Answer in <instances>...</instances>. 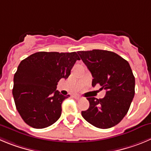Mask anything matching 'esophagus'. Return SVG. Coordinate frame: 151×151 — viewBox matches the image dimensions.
I'll list each match as a JSON object with an SVG mask.
<instances>
[{"label":"esophagus","mask_w":151,"mask_h":151,"mask_svg":"<svg viewBox=\"0 0 151 151\" xmlns=\"http://www.w3.org/2000/svg\"><path fill=\"white\" fill-rule=\"evenodd\" d=\"M73 98H75V99H77V100H79L81 98V97H80V95H74V96H73Z\"/></svg>","instance_id":"1"}]
</instances>
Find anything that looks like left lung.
<instances>
[{
	"label": "left lung",
	"instance_id": "left-lung-1",
	"mask_svg": "<svg viewBox=\"0 0 151 151\" xmlns=\"http://www.w3.org/2000/svg\"><path fill=\"white\" fill-rule=\"evenodd\" d=\"M93 77L92 85L106 90L102 99L87 98L89 107L83 118L101 129L118 124L127 113L135 95V77L129 63L112 51L92 50L77 52Z\"/></svg>",
	"mask_w": 151,
	"mask_h": 151
}]
</instances>
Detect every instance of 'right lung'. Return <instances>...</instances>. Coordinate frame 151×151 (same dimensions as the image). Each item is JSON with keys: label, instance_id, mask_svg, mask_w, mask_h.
Masks as SVG:
<instances>
[{"label": "right lung", "instance_id": "1", "mask_svg": "<svg viewBox=\"0 0 151 151\" xmlns=\"http://www.w3.org/2000/svg\"><path fill=\"white\" fill-rule=\"evenodd\" d=\"M80 57L76 52H37L22 60L14 75L12 95L24 122L36 129L50 126L60 118L62 104L69 96L56 90L67 79Z\"/></svg>", "mask_w": 151, "mask_h": 151}]
</instances>
